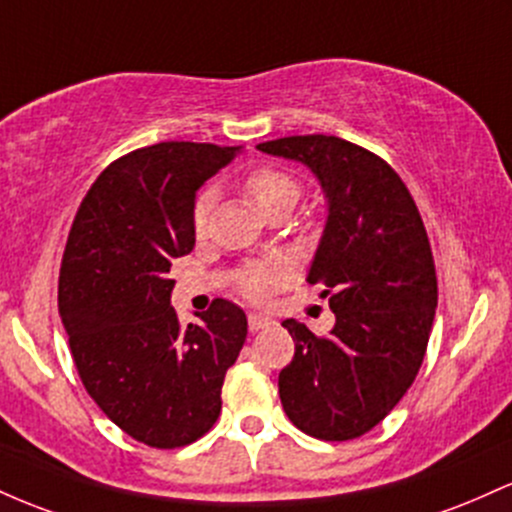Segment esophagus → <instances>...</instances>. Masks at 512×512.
Wrapping results in <instances>:
<instances>
[{"label":"esophagus","mask_w":512,"mask_h":512,"mask_svg":"<svg viewBox=\"0 0 512 512\" xmlns=\"http://www.w3.org/2000/svg\"><path fill=\"white\" fill-rule=\"evenodd\" d=\"M273 321L268 317H263V314H249V331H261L266 329V326H271Z\"/></svg>","instance_id":"34e87169"}]
</instances>
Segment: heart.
I'll list each match as a JSON object with an SVG mask.
<instances>
[{
	"mask_svg": "<svg viewBox=\"0 0 512 512\" xmlns=\"http://www.w3.org/2000/svg\"><path fill=\"white\" fill-rule=\"evenodd\" d=\"M244 193L249 195V200L254 203V208L263 215L273 210H292L297 205L302 195L300 181L292 174H287L283 169H275V166H261L254 169L244 179ZM212 205H215V193L203 191L198 195L193 205V232L195 237L203 239L210 232V217H212ZM290 278V268L285 261H258L246 266L237 278V290L241 297L251 302H263L271 297L273 290H278L280 285L287 283Z\"/></svg>",
	"mask_w": 512,
	"mask_h": 512,
	"instance_id": "1",
	"label": "heart"
}]
</instances>
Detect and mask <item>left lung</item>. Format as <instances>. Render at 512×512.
I'll return each instance as SVG.
<instances>
[{"mask_svg": "<svg viewBox=\"0 0 512 512\" xmlns=\"http://www.w3.org/2000/svg\"><path fill=\"white\" fill-rule=\"evenodd\" d=\"M258 149L307 164L329 198L307 280L324 285L336 326L317 336L283 321L295 355L278 377L280 401L312 438H360L409 392L426 355L438 307L426 225L401 176L370 149L333 135L280 137Z\"/></svg>", "mask_w": 512, "mask_h": 512, "instance_id": "8db88e82", "label": "left lung"}]
</instances>
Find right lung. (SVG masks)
Segmentation results:
<instances>
[{
	"label": "right lung",
	"instance_id": "obj_1",
	"mask_svg": "<svg viewBox=\"0 0 512 512\" xmlns=\"http://www.w3.org/2000/svg\"><path fill=\"white\" fill-rule=\"evenodd\" d=\"M239 152L159 142L123 154L84 195L62 254L57 309L79 380L123 433L157 450L215 426L246 341V314L222 297L183 329L169 278L195 246V191Z\"/></svg>",
	"mask_w": 512,
	"mask_h": 512
}]
</instances>
